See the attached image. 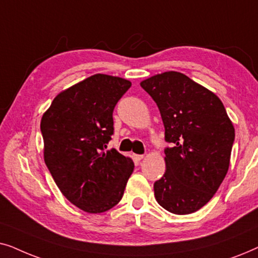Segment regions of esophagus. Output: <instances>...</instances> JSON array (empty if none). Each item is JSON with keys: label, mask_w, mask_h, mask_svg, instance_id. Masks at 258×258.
I'll return each instance as SVG.
<instances>
[{"label": "esophagus", "mask_w": 258, "mask_h": 258, "mask_svg": "<svg viewBox=\"0 0 258 258\" xmlns=\"http://www.w3.org/2000/svg\"><path fill=\"white\" fill-rule=\"evenodd\" d=\"M134 157H135V160L141 161V160H143V158H144V155H134Z\"/></svg>", "instance_id": "esophagus-1"}]
</instances>
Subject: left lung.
Segmentation results:
<instances>
[{
  "label": "left lung",
  "instance_id": "8db88e82",
  "mask_svg": "<svg viewBox=\"0 0 258 258\" xmlns=\"http://www.w3.org/2000/svg\"><path fill=\"white\" fill-rule=\"evenodd\" d=\"M165 128V172L155 199L176 215L195 213L213 199L230 164L235 128L216 94L178 72L143 80Z\"/></svg>",
  "mask_w": 258,
  "mask_h": 258
}]
</instances>
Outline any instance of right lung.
<instances>
[{"label": "right lung", "instance_id": "obj_1", "mask_svg": "<svg viewBox=\"0 0 258 258\" xmlns=\"http://www.w3.org/2000/svg\"><path fill=\"white\" fill-rule=\"evenodd\" d=\"M132 82L95 74L62 90L41 119L43 157L63 196L89 214L121 201L134 162L104 150L114 133L112 111Z\"/></svg>", "mask_w": 258, "mask_h": 258}]
</instances>
